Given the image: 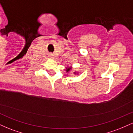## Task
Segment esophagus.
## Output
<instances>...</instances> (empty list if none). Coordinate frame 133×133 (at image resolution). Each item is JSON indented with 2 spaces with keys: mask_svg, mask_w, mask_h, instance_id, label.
Wrapping results in <instances>:
<instances>
[{
  "mask_svg": "<svg viewBox=\"0 0 133 133\" xmlns=\"http://www.w3.org/2000/svg\"><path fill=\"white\" fill-rule=\"evenodd\" d=\"M49 57H51V58H53V55L52 54H49Z\"/></svg>",
  "mask_w": 133,
  "mask_h": 133,
  "instance_id": "34e87169",
  "label": "esophagus"
}]
</instances>
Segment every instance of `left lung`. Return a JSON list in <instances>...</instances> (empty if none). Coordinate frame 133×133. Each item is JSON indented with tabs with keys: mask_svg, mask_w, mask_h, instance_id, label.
I'll return each mask as SVG.
<instances>
[{
	"mask_svg": "<svg viewBox=\"0 0 133 133\" xmlns=\"http://www.w3.org/2000/svg\"><path fill=\"white\" fill-rule=\"evenodd\" d=\"M71 70H72V67H69V68H66V70H65V71H66L67 72H68L71 71ZM74 74L78 75V72H76V71L74 72Z\"/></svg>",
	"mask_w": 133,
	"mask_h": 133,
	"instance_id": "1",
	"label": "left lung"
}]
</instances>
